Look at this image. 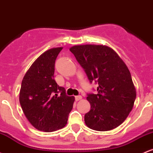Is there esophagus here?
Segmentation results:
<instances>
[{
    "instance_id": "obj_1",
    "label": "esophagus",
    "mask_w": 153,
    "mask_h": 153,
    "mask_svg": "<svg viewBox=\"0 0 153 153\" xmlns=\"http://www.w3.org/2000/svg\"><path fill=\"white\" fill-rule=\"evenodd\" d=\"M75 101H79V100H80L82 99V97L81 96H76V97H75Z\"/></svg>"
}]
</instances>
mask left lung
<instances>
[{
	"instance_id": "obj_1",
	"label": "left lung",
	"mask_w": 153,
	"mask_h": 153,
	"mask_svg": "<svg viewBox=\"0 0 153 153\" xmlns=\"http://www.w3.org/2000/svg\"><path fill=\"white\" fill-rule=\"evenodd\" d=\"M84 69L90 83H98L97 94H88L91 110L84 116L88 128L99 131L115 128L126 119L137 97L130 71L117 53L103 45L70 48Z\"/></svg>"
}]
</instances>
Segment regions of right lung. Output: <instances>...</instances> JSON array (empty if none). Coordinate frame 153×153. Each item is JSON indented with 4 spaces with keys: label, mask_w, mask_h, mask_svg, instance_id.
<instances>
[{
    "label": "right lung",
    "mask_w": 153,
    "mask_h": 153,
    "mask_svg": "<svg viewBox=\"0 0 153 153\" xmlns=\"http://www.w3.org/2000/svg\"><path fill=\"white\" fill-rule=\"evenodd\" d=\"M62 48H51L37 58L25 73L20 88L19 102L25 116L36 129L46 132L66 126L75 101L53 78L55 61Z\"/></svg>",
    "instance_id": "add662e5"
}]
</instances>
